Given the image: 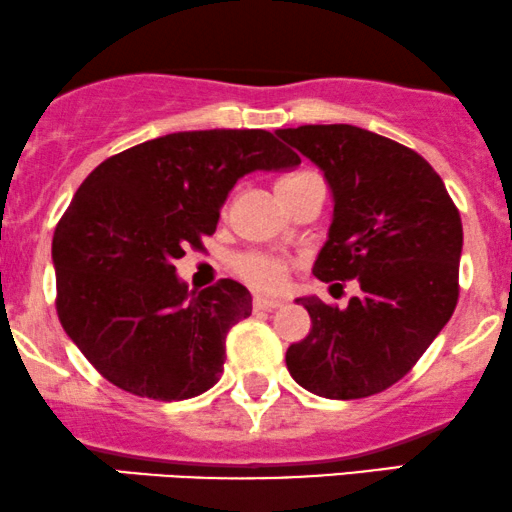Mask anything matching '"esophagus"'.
I'll list each match as a JSON object with an SVG mask.
<instances>
[{
  "label": "esophagus",
  "mask_w": 512,
  "mask_h": 512,
  "mask_svg": "<svg viewBox=\"0 0 512 512\" xmlns=\"http://www.w3.org/2000/svg\"><path fill=\"white\" fill-rule=\"evenodd\" d=\"M282 302L280 299H270V297H254V309H263V311H275L280 309Z\"/></svg>",
  "instance_id": "1"
}]
</instances>
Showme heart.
Segmentation results:
<instances>
[{
	"label": "heart",
	"mask_w": 512,
	"mask_h": 512,
	"mask_svg": "<svg viewBox=\"0 0 512 512\" xmlns=\"http://www.w3.org/2000/svg\"><path fill=\"white\" fill-rule=\"evenodd\" d=\"M302 174H292V177L280 179L278 184L294 182V179L304 177ZM234 270L239 273V278H244L249 285H254L256 290L275 292L282 290L287 282V273H290V263L278 254H268V251H246V254L234 256L232 261Z\"/></svg>",
	"instance_id": "obj_1"
}]
</instances>
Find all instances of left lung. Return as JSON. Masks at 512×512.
<instances>
[{
    "instance_id": "8db88e82",
    "label": "left lung",
    "mask_w": 512,
    "mask_h": 512,
    "mask_svg": "<svg viewBox=\"0 0 512 512\" xmlns=\"http://www.w3.org/2000/svg\"><path fill=\"white\" fill-rule=\"evenodd\" d=\"M323 170L333 222L318 280H357L345 309L299 297L311 316L287 347L294 381L330 400L369 398L398 383L458 304L462 222L446 184L422 155L352 124L275 131Z\"/></svg>"
}]
</instances>
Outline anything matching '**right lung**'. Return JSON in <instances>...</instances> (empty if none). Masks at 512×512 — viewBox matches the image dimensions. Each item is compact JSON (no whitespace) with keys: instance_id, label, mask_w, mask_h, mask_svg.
<instances>
[{"instance_id":"1","label":"right lung","mask_w":512,"mask_h":512,"mask_svg":"<svg viewBox=\"0 0 512 512\" xmlns=\"http://www.w3.org/2000/svg\"><path fill=\"white\" fill-rule=\"evenodd\" d=\"M263 129L179 131L112 155L78 186L52 239L57 314L107 381L153 400H186L220 381L227 330L251 316L234 280L189 292L174 261L213 234L244 174L292 170Z\"/></svg>"}]
</instances>
